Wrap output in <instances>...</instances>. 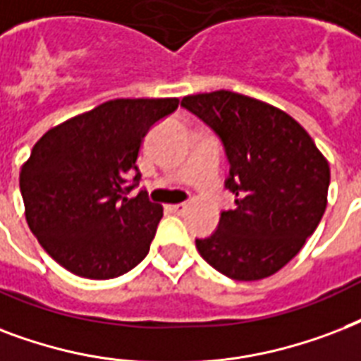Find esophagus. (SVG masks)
<instances>
[{"label": "esophagus", "mask_w": 361, "mask_h": 361, "mask_svg": "<svg viewBox=\"0 0 361 361\" xmlns=\"http://www.w3.org/2000/svg\"><path fill=\"white\" fill-rule=\"evenodd\" d=\"M169 211L175 212V214H180V212L186 211V203H175V205H169Z\"/></svg>", "instance_id": "1"}]
</instances>
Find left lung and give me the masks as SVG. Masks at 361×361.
Segmentation results:
<instances>
[{
	"label": "left lung",
	"instance_id": "1",
	"mask_svg": "<svg viewBox=\"0 0 361 361\" xmlns=\"http://www.w3.org/2000/svg\"><path fill=\"white\" fill-rule=\"evenodd\" d=\"M211 128L230 161L226 188L235 209L220 212L211 237L195 239L201 258L233 281H259L294 258L322 220L329 166L290 114L230 90L180 103Z\"/></svg>",
	"mask_w": 361,
	"mask_h": 361
}]
</instances>
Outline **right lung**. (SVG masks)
<instances>
[{
    "mask_svg": "<svg viewBox=\"0 0 361 361\" xmlns=\"http://www.w3.org/2000/svg\"><path fill=\"white\" fill-rule=\"evenodd\" d=\"M177 107V97L113 99L35 142L20 171L26 220L61 267L105 281L149 254L164 209L145 190L128 194L141 180L135 161L142 137Z\"/></svg>",
    "mask_w": 361,
    "mask_h": 361,
    "instance_id": "right-lung-1",
    "label": "right lung"
}]
</instances>
